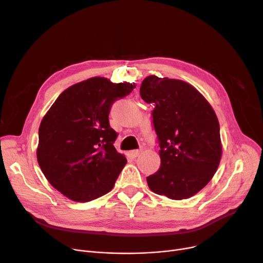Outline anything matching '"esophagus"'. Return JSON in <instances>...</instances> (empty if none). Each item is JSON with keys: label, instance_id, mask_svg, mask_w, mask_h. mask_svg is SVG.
I'll use <instances>...</instances> for the list:
<instances>
[{"label": "esophagus", "instance_id": "obj_1", "mask_svg": "<svg viewBox=\"0 0 263 263\" xmlns=\"http://www.w3.org/2000/svg\"><path fill=\"white\" fill-rule=\"evenodd\" d=\"M141 149H135V150H131L130 151V155L133 157V158H136L137 156H139L141 154Z\"/></svg>", "mask_w": 263, "mask_h": 263}]
</instances>
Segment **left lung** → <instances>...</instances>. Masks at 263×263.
Here are the masks:
<instances>
[{
  "mask_svg": "<svg viewBox=\"0 0 263 263\" xmlns=\"http://www.w3.org/2000/svg\"><path fill=\"white\" fill-rule=\"evenodd\" d=\"M154 105L161 167L147 177L156 194L181 200L211 180L222 158L219 123L204 97L186 82L149 76L140 88Z\"/></svg>",
  "mask_w": 263,
  "mask_h": 263,
  "instance_id": "8db88e82",
  "label": "left lung"
}]
</instances>
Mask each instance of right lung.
<instances>
[{"instance_id":"add662e5","label":"right lung","mask_w":263,"mask_h":263,"mask_svg":"<svg viewBox=\"0 0 263 263\" xmlns=\"http://www.w3.org/2000/svg\"><path fill=\"white\" fill-rule=\"evenodd\" d=\"M135 84L90 78L64 90L41 120L37 161L51 185L73 201L86 202L113 189L127 163L109 127L110 106Z\"/></svg>"}]
</instances>
